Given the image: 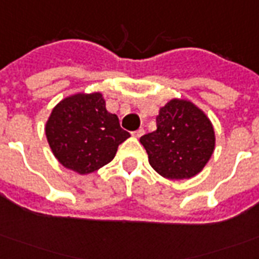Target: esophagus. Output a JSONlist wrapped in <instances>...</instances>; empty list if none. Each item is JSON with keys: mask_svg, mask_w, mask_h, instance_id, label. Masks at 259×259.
<instances>
[{"mask_svg": "<svg viewBox=\"0 0 259 259\" xmlns=\"http://www.w3.org/2000/svg\"><path fill=\"white\" fill-rule=\"evenodd\" d=\"M143 134H145V130H143V128H139V130H137V131L132 132V135H134L135 138H141Z\"/></svg>", "mask_w": 259, "mask_h": 259, "instance_id": "esophagus-1", "label": "esophagus"}]
</instances>
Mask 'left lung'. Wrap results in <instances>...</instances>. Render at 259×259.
Wrapping results in <instances>:
<instances>
[{
    "mask_svg": "<svg viewBox=\"0 0 259 259\" xmlns=\"http://www.w3.org/2000/svg\"><path fill=\"white\" fill-rule=\"evenodd\" d=\"M157 130L141 137L149 163L168 179L192 178L211 157L215 146L212 124L188 101L172 99L156 117Z\"/></svg>",
    "mask_w": 259,
    "mask_h": 259,
    "instance_id": "left-lung-1",
    "label": "left lung"
}]
</instances>
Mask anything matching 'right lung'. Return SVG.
I'll use <instances>...</instances> for the list:
<instances>
[{
  "label": "right lung",
  "mask_w": 259,
  "mask_h": 259,
  "mask_svg": "<svg viewBox=\"0 0 259 259\" xmlns=\"http://www.w3.org/2000/svg\"><path fill=\"white\" fill-rule=\"evenodd\" d=\"M47 139L62 165L78 174L99 169L114 158L118 145L130 138L116 114L106 110L101 94L66 98L51 113Z\"/></svg>",
  "instance_id": "1"
}]
</instances>
